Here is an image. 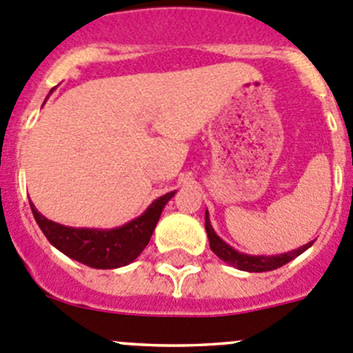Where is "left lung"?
Masks as SVG:
<instances>
[{
	"label": "left lung",
	"instance_id": "8db88e82",
	"mask_svg": "<svg viewBox=\"0 0 353 353\" xmlns=\"http://www.w3.org/2000/svg\"><path fill=\"white\" fill-rule=\"evenodd\" d=\"M205 229H207L212 252H214L219 259L224 260L225 263L239 269V271H246V272L274 271V269L281 268V265H285V263L292 262L295 256L302 255V253L305 252V250H309L314 243L310 241L307 243V245L300 246V248L292 250V252H286V253H279V255H248V253L238 252V250H234L232 246H229L224 239L219 238L217 232L214 231V228H212L210 224L208 210H205Z\"/></svg>",
	"mask_w": 353,
	"mask_h": 353
}]
</instances>
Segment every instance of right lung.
<instances>
[{"mask_svg":"<svg viewBox=\"0 0 353 353\" xmlns=\"http://www.w3.org/2000/svg\"><path fill=\"white\" fill-rule=\"evenodd\" d=\"M174 194L176 191H170L157 198L139 217L114 229L61 225L37 212L32 201L30 210L48 241L61 253L93 269H117L134 262L139 253L146 248L163 207Z\"/></svg>","mask_w":353,"mask_h":353,"instance_id":"add662e5","label":"right lung"}]
</instances>
